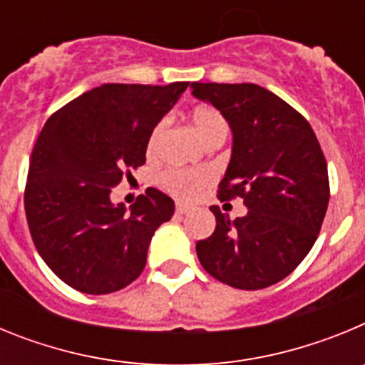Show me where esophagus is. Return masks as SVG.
<instances>
[{
	"mask_svg": "<svg viewBox=\"0 0 365 365\" xmlns=\"http://www.w3.org/2000/svg\"><path fill=\"white\" fill-rule=\"evenodd\" d=\"M192 210V206H188V205H182V202H177V206H175V212L179 215H185V214H188V212Z\"/></svg>",
	"mask_w": 365,
	"mask_h": 365,
	"instance_id": "obj_1",
	"label": "esophagus"
}]
</instances>
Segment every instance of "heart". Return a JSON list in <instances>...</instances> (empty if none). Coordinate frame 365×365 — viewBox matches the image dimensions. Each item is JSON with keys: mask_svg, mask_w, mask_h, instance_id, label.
I'll list each match as a JSON object with an SVG mask.
<instances>
[{"mask_svg": "<svg viewBox=\"0 0 365 365\" xmlns=\"http://www.w3.org/2000/svg\"><path fill=\"white\" fill-rule=\"evenodd\" d=\"M192 125L193 131L205 144L217 140V138L225 140L228 130H230L227 117L212 106H197L193 109ZM164 131H166V120H160L151 131L150 138H148V155H151V157L159 151ZM210 180L212 175L205 170H188V168H170L160 175L163 188L179 199L195 197Z\"/></svg>", "mask_w": 365, "mask_h": 365, "instance_id": "heart-1", "label": "heart"}]
</instances>
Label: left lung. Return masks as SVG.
<instances>
[{"instance_id":"1","label":"left lung","mask_w":365,"mask_h":365,"mask_svg":"<svg viewBox=\"0 0 365 365\" xmlns=\"http://www.w3.org/2000/svg\"><path fill=\"white\" fill-rule=\"evenodd\" d=\"M192 95L227 117L234 143L219 199H243L245 217L217 206L215 230L197 241L202 269L234 289L257 291L287 278L307 256L329 205L327 163L311 124L256 83L193 82Z\"/></svg>"}]
</instances>
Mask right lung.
Instances as JSON below:
<instances>
[{"label":"right lung","mask_w":365,"mask_h":365,"mask_svg":"<svg viewBox=\"0 0 365 365\" xmlns=\"http://www.w3.org/2000/svg\"><path fill=\"white\" fill-rule=\"evenodd\" d=\"M188 83H104L45 122L29 164L25 215L41 259L76 291H120L146 267L155 230L175 210L172 197L148 188L125 210L109 195L146 163L151 131Z\"/></svg>","instance_id":"right-lung-1"}]
</instances>
